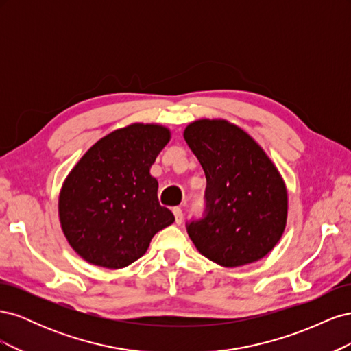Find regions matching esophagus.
<instances>
[{
  "mask_svg": "<svg viewBox=\"0 0 351 351\" xmlns=\"http://www.w3.org/2000/svg\"><path fill=\"white\" fill-rule=\"evenodd\" d=\"M173 212H174V217H176V222L177 224H182L183 222V210H182V208H174L173 209Z\"/></svg>",
  "mask_w": 351,
  "mask_h": 351,
  "instance_id": "1",
  "label": "esophagus"
}]
</instances>
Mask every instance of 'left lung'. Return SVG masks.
I'll return each mask as SVG.
<instances>
[{"label":"left lung","mask_w":351,"mask_h":351,"mask_svg":"<svg viewBox=\"0 0 351 351\" xmlns=\"http://www.w3.org/2000/svg\"><path fill=\"white\" fill-rule=\"evenodd\" d=\"M184 139L206 177L204 214L186 222L196 249L218 265L241 267L268 254L287 221V190L262 147L224 120L189 124Z\"/></svg>","instance_id":"left-lung-1"}]
</instances>
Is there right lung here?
Returning <instances> with one entry per match:
<instances>
[{
  "mask_svg": "<svg viewBox=\"0 0 351 351\" xmlns=\"http://www.w3.org/2000/svg\"><path fill=\"white\" fill-rule=\"evenodd\" d=\"M169 132L132 124L95 143L60 195V221L70 246L89 263L117 269L143 256L152 237L174 222L158 202L149 174Z\"/></svg>",
  "mask_w": 351,
  "mask_h": 351,
  "instance_id": "1",
  "label": "right lung"
}]
</instances>
